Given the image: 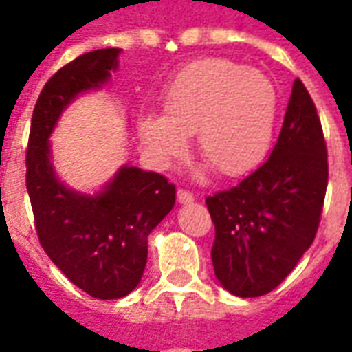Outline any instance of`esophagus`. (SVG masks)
Returning <instances> with one entry per match:
<instances>
[{
	"instance_id": "obj_1",
	"label": "esophagus",
	"mask_w": 352,
	"mask_h": 352,
	"mask_svg": "<svg viewBox=\"0 0 352 352\" xmlns=\"http://www.w3.org/2000/svg\"><path fill=\"white\" fill-rule=\"evenodd\" d=\"M177 201L179 204H192L194 201V194L186 190H177Z\"/></svg>"
}]
</instances>
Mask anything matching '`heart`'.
Here are the masks:
<instances>
[{
  "label": "heart",
  "mask_w": 352,
  "mask_h": 352,
  "mask_svg": "<svg viewBox=\"0 0 352 352\" xmlns=\"http://www.w3.org/2000/svg\"><path fill=\"white\" fill-rule=\"evenodd\" d=\"M277 120V88L254 67L206 58L179 73L162 98V116H139L138 131L156 168L196 151L224 177H239L264 160Z\"/></svg>",
  "instance_id": "b5f03b06"
}]
</instances>
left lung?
I'll return each mask as SVG.
<instances>
[{
	"instance_id": "left-lung-1",
	"label": "left lung",
	"mask_w": 352,
	"mask_h": 352,
	"mask_svg": "<svg viewBox=\"0 0 352 352\" xmlns=\"http://www.w3.org/2000/svg\"><path fill=\"white\" fill-rule=\"evenodd\" d=\"M326 184L322 126L307 88L296 79L267 162L206 199L214 224V275L230 294L256 298L285 280L317 236Z\"/></svg>"
}]
</instances>
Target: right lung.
I'll list each match as a JSON object with an SVG mask.
<instances>
[{
	"mask_svg": "<svg viewBox=\"0 0 352 352\" xmlns=\"http://www.w3.org/2000/svg\"><path fill=\"white\" fill-rule=\"evenodd\" d=\"M120 49L87 52L64 65L35 103L26 154V188L41 247L75 287L116 300L138 287L146 241L175 206V186L154 171L122 166L96 194L69 188L52 166L50 135L75 98L100 90L118 67Z\"/></svg>",
	"mask_w": 352,
	"mask_h": 352,
	"instance_id": "1",
	"label": "right lung"
}]
</instances>
